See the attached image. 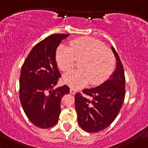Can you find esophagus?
I'll list each match as a JSON object with an SVG mask.
<instances>
[{
  "label": "esophagus",
  "mask_w": 148,
  "mask_h": 148,
  "mask_svg": "<svg viewBox=\"0 0 148 148\" xmlns=\"http://www.w3.org/2000/svg\"><path fill=\"white\" fill-rule=\"evenodd\" d=\"M76 89H74V88H70V93L71 94H74L76 93Z\"/></svg>",
  "instance_id": "esophagus-1"
}]
</instances>
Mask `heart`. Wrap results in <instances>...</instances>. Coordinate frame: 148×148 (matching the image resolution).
Returning <instances> with one entry per match:
<instances>
[{
  "instance_id": "obj_1",
  "label": "heart",
  "mask_w": 148,
  "mask_h": 148,
  "mask_svg": "<svg viewBox=\"0 0 148 148\" xmlns=\"http://www.w3.org/2000/svg\"><path fill=\"white\" fill-rule=\"evenodd\" d=\"M56 60L63 72H69L80 60V69L71 71L64 76L66 84L79 88L90 82L91 85L103 83L113 72L116 58L111 49L102 42L93 38L73 40L69 46L60 45L56 51Z\"/></svg>"
}]
</instances>
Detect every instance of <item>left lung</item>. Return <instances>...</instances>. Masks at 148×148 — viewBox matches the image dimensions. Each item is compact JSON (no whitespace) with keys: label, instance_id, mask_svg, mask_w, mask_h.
<instances>
[{"label":"left lung","instance_id":"obj_1","mask_svg":"<svg viewBox=\"0 0 148 148\" xmlns=\"http://www.w3.org/2000/svg\"><path fill=\"white\" fill-rule=\"evenodd\" d=\"M112 49L116 58V68L110 79L97 88L83 90L92 100L83 97L81 93L75 94L78 123L88 132H97L109 127L120 112L125 99L123 67L113 46Z\"/></svg>","mask_w":148,"mask_h":148}]
</instances>
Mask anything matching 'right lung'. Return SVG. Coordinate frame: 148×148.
<instances>
[{"label": "right lung", "mask_w": 148, "mask_h": 148, "mask_svg": "<svg viewBox=\"0 0 148 148\" xmlns=\"http://www.w3.org/2000/svg\"><path fill=\"white\" fill-rule=\"evenodd\" d=\"M69 34H54L37 43L25 60L21 71L19 94L23 109L36 127L49 128L58 123L60 101L69 88L55 89L61 77L56 60V48Z\"/></svg>", "instance_id": "obj_1"}]
</instances>
